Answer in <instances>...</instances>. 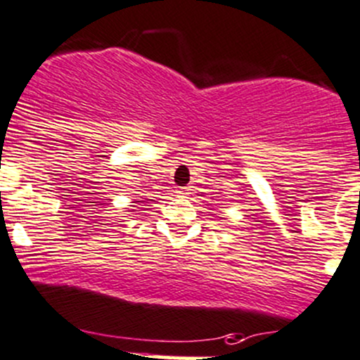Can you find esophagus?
<instances>
[{
    "mask_svg": "<svg viewBox=\"0 0 360 360\" xmlns=\"http://www.w3.org/2000/svg\"><path fill=\"white\" fill-rule=\"evenodd\" d=\"M179 194H180V195H187V194H188V188H187V187L179 188Z\"/></svg>",
    "mask_w": 360,
    "mask_h": 360,
    "instance_id": "esophagus-1",
    "label": "esophagus"
}]
</instances>
